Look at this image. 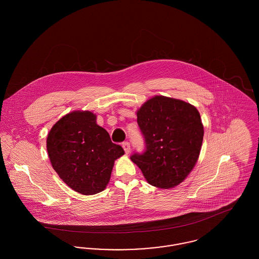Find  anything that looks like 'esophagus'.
Masks as SVG:
<instances>
[{"mask_svg":"<svg viewBox=\"0 0 259 259\" xmlns=\"http://www.w3.org/2000/svg\"><path fill=\"white\" fill-rule=\"evenodd\" d=\"M122 147H123L125 153H126V154H128V153L130 152V149H131L130 143H129V142H124V143H122Z\"/></svg>","mask_w":259,"mask_h":259,"instance_id":"obj_1","label":"esophagus"}]
</instances>
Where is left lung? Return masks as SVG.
Wrapping results in <instances>:
<instances>
[{
	"instance_id": "8db88e82",
	"label": "left lung",
	"mask_w": 259,
	"mask_h": 259,
	"mask_svg": "<svg viewBox=\"0 0 259 259\" xmlns=\"http://www.w3.org/2000/svg\"><path fill=\"white\" fill-rule=\"evenodd\" d=\"M146 148L131 160L149 185L163 189L180 185L197 162L204 136L200 113L182 100L155 96L137 112Z\"/></svg>"
}]
</instances>
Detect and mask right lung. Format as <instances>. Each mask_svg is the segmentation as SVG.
<instances>
[{
  "label": "right lung",
  "mask_w": 259,
  "mask_h": 259,
  "mask_svg": "<svg viewBox=\"0 0 259 259\" xmlns=\"http://www.w3.org/2000/svg\"><path fill=\"white\" fill-rule=\"evenodd\" d=\"M47 148L62 181L83 195L106 188L114 161L124 154L123 148L111 142L90 111H73L63 116L51 128Z\"/></svg>",
  "instance_id": "obj_1"
}]
</instances>
